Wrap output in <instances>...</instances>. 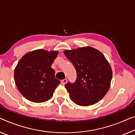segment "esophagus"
Returning a JSON list of instances; mask_svg holds the SVG:
<instances>
[{"mask_svg":"<svg viewBox=\"0 0 135 135\" xmlns=\"http://www.w3.org/2000/svg\"><path fill=\"white\" fill-rule=\"evenodd\" d=\"M67 81H68V80L66 79V78H65V79L62 80L61 81V83L62 84H65L66 83H67Z\"/></svg>","mask_w":135,"mask_h":135,"instance_id":"esophagus-1","label":"esophagus"}]
</instances>
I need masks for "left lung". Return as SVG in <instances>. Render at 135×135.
<instances>
[{"instance_id": "1", "label": "left lung", "mask_w": 135, "mask_h": 135, "mask_svg": "<svg viewBox=\"0 0 135 135\" xmlns=\"http://www.w3.org/2000/svg\"><path fill=\"white\" fill-rule=\"evenodd\" d=\"M64 54L76 70V81L65 85L73 102L81 106L98 103L110 86L112 70L102 53L92 47L85 46Z\"/></svg>"}]
</instances>
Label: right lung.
I'll use <instances>...</instances> for the list:
<instances>
[{
  "label": "right lung",
  "mask_w": 135,
  "mask_h": 135,
  "mask_svg": "<svg viewBox=\"0 0 135 135\" xmlns=\"http://www.w3.org/2000/svg\"><path fill=\"white\" fill-rule=\"evenodd\" d=\"M58 54L57 51L37 49L21 58L14 76L16 86L25 98L34 103L45 102L52 98L60 83L51 68Z\"/></svg>",
  "instance_id": "right-lung-1"
}]
</instances>
